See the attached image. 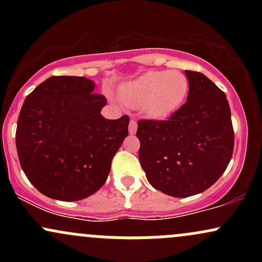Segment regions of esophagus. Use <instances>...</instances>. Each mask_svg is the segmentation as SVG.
Masks as SVG:
<instances>
[{"instance_id":"esophagus-1","label":"esophagus","mask_w":262,"mask_h":262,"mask_svg":"<svg viewBox=\"0 0 262 262\" xmlns=\"http://www.w3.org/2000/svg\"><path fill=\"white\" fill-rule=\"evenodd\" d=\"M137 127H138L137 121H135V119H132L130 123H129V133L134 134L135 132H137Z\"/></svg>"}]
</instances>
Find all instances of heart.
Wrapping results in <instances>:
<instances>
[{"label": "heart", "instance_id": "obj_1", "mask_svg": "<svg viewBox=\"0 0 262 262\" xmlns=\"http://www.w3.org/2000/svg\"><path fill=\"white\" fill-rule=\"evenodd\" d=\"M188 89L187 76L180 71H150L123 87L122 98L151 118H164L181 106Z\"/></svg>", "mask_w": 262, "mask_h": 262}]
</instances>
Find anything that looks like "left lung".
<instances>
[{"label":"left lung","mask_w":262,"mask_h":262,"mask_svg":"<svg viewBox=\"0 0 262 262\" xmlns=\"http://www.w3.org/2000/svg\"><path fill=\"white\" fill-rule=\"evenodd\" d=\"M187 102L169 118L138 121L139 160L152 187L185 198L208 189L223 175L234 150L227 96L208 77L185 70Z\"/></svg>","instance_id":"8db88e82"}]
</instances>
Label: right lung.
I'll list each match as a JSON object with an SVG mask.
<instances>
[{"label":"right lung","instance_id":"1","mask_svg":"<svg viewBox=\"0 0 262 262\" xmlns=\"http://www.w3.org/2000/svg\"><path fill=\"white\" fill-rule=\"evenodd\" d=\"M81 76H52L26 97L16 146L27 179L47 197L80 201L106 182L130 118L104 119L103 95Z\"/></svg>","mask_w":262,"mask_h":262}]
</instances>
